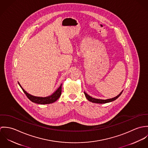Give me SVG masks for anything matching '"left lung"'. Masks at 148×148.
<instances>
[{"label": "left lung", "mask_w": 148, "mask_h": 148, "mask_svg": "<svg viewBox=\"0 0 148 148\" xmlns=\"http://www.w3.org/2000/svg\"><path fill=\"white\" fill-rule=\"evenodd\" d=\"M122 93V92L116 97L112 98V99H107V100H101V99H95V98H92V97H90V96H89L88 95H87L85 92H84L85 96L86 97V98L90 102L92 103H98V104H104V103H109L111 101H113L115 100H116Z\"/></svg>", "instance_id": "obj_1"}]
</instances>
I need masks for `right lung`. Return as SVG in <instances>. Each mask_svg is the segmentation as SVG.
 Here are the masks:
<instances>
[{"instance_id":"right-lung-1","label":"right lung","mask_w":148,"mask_h":148,"mask_svg":"<svg viewBox=\"0 0 148 148\" xmlns=\"http://www.w3.org/2000/svg\"><path fill=\"white\" fill-rule=\"evenodd\" d=\"M19 84L21 87L24 93L25 94V95L28 97V99H29L32 102L36 103V104H48L53 103L55 101H56L60 97L61 93H62V84H61L60 87L58 89V90L55 92H54V93H53L51 96L46 97H35V96H32V95L28 94V93H27L24 90V89L21 87L20 84Z\"/></svg>"}]
</instances>
